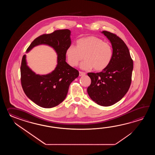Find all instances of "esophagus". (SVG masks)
Instances as JSON below:
<instances>
[{
  "mask_svg": "<svg viewBox=\"0 0 155 155\" xmlns=\"http://www.w3.org/2000/svg\"><path fill=\"white\" fill-rule=\"evenodd\" d=\"M85 75L86 73H84V72H82V71L79 72V76H84V75Z\"/></svg>",
  "mask_w": 155,
  "mask_h": 155,
  "instance_id": "1",
  "label": "esophagus"
}]
</instances>
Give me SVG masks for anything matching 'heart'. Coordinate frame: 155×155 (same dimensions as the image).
<instances>
[{"label": "heart", "instance_id": "b5f03b06", "mask_svg": "<svg viewBox=\"0 0 155 155\" xmlns=\"http://www.w3.org/2000/svg\"><path fill=\"white\" fill-rule=\"evenodd\" d=\"M68 63L72 67L79 65L83 58L81 68L101 71L106 69L112 61L113 49L110 44L94 36H86L78 40L76 46L70 45L65 51ZM84 57H83V56Z\"/></svg>", "mask_w": 155, "mask_h": 155}]
</instances>
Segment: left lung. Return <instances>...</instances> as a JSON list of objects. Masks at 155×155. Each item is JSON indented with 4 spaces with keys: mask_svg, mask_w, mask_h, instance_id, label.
<instances>
[{
    "mask_svg": "<svg viewBox=\"0 0 155 155\" xmlns=\"http://www.w3.org/2000/svg\"><path fill=\"white\" fill-rule=\"evenodd\" d=\"M101 33L110 40L113 58L109 66L100 73H89L91 82L87 89L89 96L99 105L109 106L125 95L131 83L133 61L125 43L107 31Z\"/></svg>",
    "mask_w": 155,
    "mask_h": 155,
    "instance_id": "1",
    "label": "left lung"
}]
</instances>
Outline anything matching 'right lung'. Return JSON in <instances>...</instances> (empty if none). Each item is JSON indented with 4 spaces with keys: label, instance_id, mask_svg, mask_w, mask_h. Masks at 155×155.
Here are the masks:
<instances>
[{
    "label": "right lung",
    "instance_id": "obj_1",
    "mask_svg": "<svg viewBox=\"0 0 155 155\" xmlns=\"http://www.w3.org/2000/svg\"><path fill=\"white\" fill-rule=\"evenodd\" d=\"M71 31L58 30L36 38L28 48V53L35 46L46 45L55 51L57 65L46 75L36 74L27 65L26 55L23 56L20 67L21 86L28 97L44 108L58 105L65 99L71 82L79 76V71L66 63L65 51L71 45Z\"/></svg>",
    "mask_w": 155,
    "mask_h": 155
}]
</instances>
